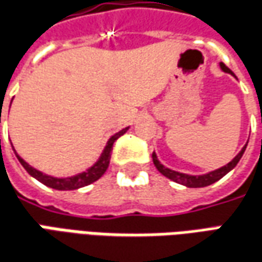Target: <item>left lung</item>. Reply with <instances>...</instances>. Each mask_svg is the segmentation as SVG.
<instances>
[{"label":"left lung","instance_id":"1","mask_svg":"<svg viewBox=\"0 0 262 262\" xmlns=\"http://www.w3.org/2000/svg\"><path fill=\"white\" fill-rule=\"evenodd\" d=\"M220 68L223 72L233 75L234 78H235L234 72H231V69H228L223 62H220ZM247 143H248V142H247ZM247 143L244 144V147L239 150L238 155L234 157L231 162L227 163L226 166H223V167H219V169L213 170V171H208V173H206V174L193 176V174H186V173H180V171H176V170H171L169 169V167H166V166H163L162 163L159 162L157 155L155 153V151H153L151 157H153V163H155L156 169L159 170L164 177H167V179H170V180H173V182L179 183V184H183V186H186V187H190V188L206 187V186H210V184H213V183L219 182V180L223 179L228 171H231V170L237 166V163L239 162V159L243 157L244 151H246Z\"/></svg>","mask_w":262,"mask_h":262}]
</instances>
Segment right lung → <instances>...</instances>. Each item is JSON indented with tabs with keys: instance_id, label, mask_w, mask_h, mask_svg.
Returning a JSON list of instances; mask_svg holds the SVG:
<instances>
[{
	"instance_id": "right-lung-1",
	"label": "right lung",
	"mask_w": 262,
	"mask_h": 262,
	"mask_svg": "<svg viewBox=\"0 0 262 262\" xmlns=\"http://www.w3.org/2000/svg\"><path fill=\"white\" fill-rule=\"evenodd\" d=\"M11 102H12V100H11ZM127 130H129V127H125V129H122V130L118 132V133H115L113 136L109 137V140L106 142L105 149L102 150V153H100L99 159L93 163L91 167H88L86 170L80 171L78 174L69 176V177H54V176L45 174V173H42L39 170L34 169L32 166H29L28 163L25 162L23 157L16 153L12 143H11V146H12L16 159L19 160L21 164H23L24 169L27 170L29 174L32 176L34 179H36L38 182H41L42 184H45V186H48V187L51 188H55V190H78V188L80 187H85V186L92 184L93 182L99 180L100 177L105 174V171L107 170V167H109V162H111V153H112L113 143H115L122 135H125Z\"/></svg>"
}]
</instances>
